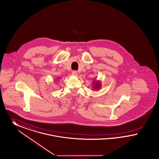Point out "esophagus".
Returning a JSON list of instances; mask_svg holds the SVG:
<instances>
[{
  "mask_svg": "<svg viewBox=\"0 0 159 159\" xmlns=\"http://www.w3.org/2000/svg\"><path fill=\"white\" fill-rule=\"evenodd\" d=\"M72 75L73 76H76L78 75V72H77V71H76V70H74L72 72Z\"/></svg>",
  "mask_w": 159,
  "mask_h": 159,
  "instance_id": "obj_1",
  "label": "esophagus"
}]
</instances>
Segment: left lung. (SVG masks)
I'll list each match as a JSON object with an SVG mask.
<instances>
[{
	"label": "left lung",
	"mask_w": 159,
	"mask_h": 159,
	"mask_svg": "<svg viewBox=\"0 0 159 159\" xmlns=\"http://www.w3.org/2000/svg\"><path fill=\"white\" fill-rule=\"evenodd\" d=\"M92 85L93 87V89L96 90H99L100 89V87H101V83H100L99 81L94 80V81H93Z\"/></svg>",
	"instance_id": "obj_1"
}]
</instances>
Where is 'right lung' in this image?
<instances>
[{
	"mask_svg": "<svg viewBox=\"0 0 159 159\" xmlns=\"http://www.w3.org/2000/svg\"><path fill=\"white\" fill-rule=\"evenodd\" d=\"M57 79H58V78H57ZM58 80H59V79H58Z\"/></svg>",
	"mask_w": 159,
	"mask_h": 159,
	"instance_id": "obj_1",
	"label": "right lung"
}]
</instances>
